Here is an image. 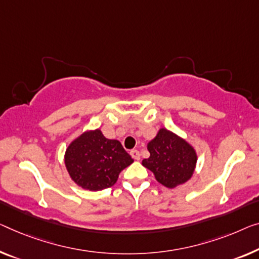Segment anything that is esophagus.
I'll return each mask as SVG.
<instances>
[{
  "label": "esophagus",
  "instance_id": "1",
  "mask_svg": "<svg viewBox=\"0 0 259 259\" xmlns=\"http://www.w3.org/2000/svg\"><path fill=\"white\" fill-rule=\"evenodd\" d=\"M130 154L135 160H140L141 159V154H140V151H138V150H131Z\"/></svg>",
  "mask_w": 259,
  "mask_h": 259
}]
</instances>
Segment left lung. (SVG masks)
I'll return each instance as SVG.
<instances>
[{
    "instance_id": "obj_1",
    "label": "left lung",
    "mask_w": 259,
    "mask_h": 259,
    "mask_svg": "<svg viewBox=\"0 0 259 259\" xmlns=\"http://www.w3.org/2000/svg\"><path fill=\"white\" fill-rule=\"evenodd\" d=\"M150 157L143 159V166L153 173L158 183L167 188H176L194 175L198 153L185 138L160 128L156 137L146 145Z\"/></svg>"
}]
</instances>
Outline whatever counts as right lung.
<instances>
[{"instance_id":"obj_1","label":"right lung","mask_w":259,"mask_h":259,"mask_svg":"<svg viewBox=\"0 0 259 259\" xmlns=\"http://www.w3.org/2000/svg\"><path fill=\"white\" fill-rule=\"evenodd\" d=\"M65 166L71 179L92 192L111 187L122 169L134 163L121 142L108 140L100 129L87 130L66 148Z\"/></svg>"}]
</instances>
